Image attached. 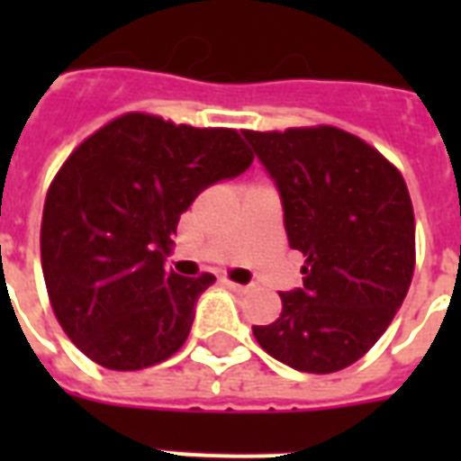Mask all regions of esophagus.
<instances>
[{"instance_id":"34e87169","label":"esophagus","mask_w":461,"mask_h":461,"mask_svg":"<svg viewBox=\"0 0 461 461\" xmlns=\"http://www.w3.org/2000/svg\"><path fill=\"white\" fill-rule=\"evenodd\" d=\"M222 287H227V289H231V292H237V294H246V292H249V287H244V285H237V282H231V280H227V277H222Z\"/></svg>"}]
</instances>
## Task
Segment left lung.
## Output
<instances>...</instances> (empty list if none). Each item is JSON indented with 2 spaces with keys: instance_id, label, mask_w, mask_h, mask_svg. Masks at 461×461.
<instances>
[{
  "instance_id": "obj_1",
  "label": "left lung",
  "mask_w": 461,
  "mask_h": 461,
  "mask_svg": "<svg viewBox=\"0 0 461 461\" xmlns=\"http://www.w3.org/2000/svg\"><path fill=\"white\" fill-rule=\"evenodd\" d=\"M241 133L280 194L289 246L306 256L303 287L280 292V318L253 335L296 371H342L378 342L411 285L407 184L335 126Z\"/></svg>"
}]
</instances>
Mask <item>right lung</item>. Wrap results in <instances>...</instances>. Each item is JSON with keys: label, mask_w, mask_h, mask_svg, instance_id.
<instances>
[{"label": "right lung", "mask_w": 461, "mask_h": 461, "mask_svg": "<svg viewBox=\"0 0 461 461\" xmlns=\"http://www.w3.org/2000/svg\"><path fill=\"white\" fill-rule=\"evenodd\" d=\"M253 162L237 131L124 114L68 155L47 191L40 253L54 315L95 364L139 371L186 342L212 275L165 270L181 212Z\"/></svg>", "instance_id": "1"}]
</instances>
